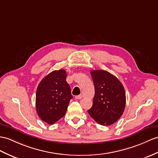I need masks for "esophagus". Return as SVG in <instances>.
<instances>
[{
    "mask_svg": "<svg viewBox=\"0 0 158 158\" xmlns=\"http://www.w3.org/2000/svg\"><path fill=\"white\" fill-rule=\"evenodd\" d=\"M82 98V95H78V96H76L75 97V98L77 99V100H80Z\"/></svg>",
    "mask_w": 158,
    "mask_h": 158,
    "instance_id": "1",
    "label": "esophagus"
}]
</instances>
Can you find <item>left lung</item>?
Instances as JSON below:
<instances>
[{
	"instance_id": "obj_1",
	"label": "left lung",
	"mask_w": 158,
	"mask_h": 158,
	"mask_svg": "<svg viewBox=\"0 0 158 158\" xmlns=\"http://www.w3.org/2000/svg\"><path fill=\"white\" fill-rule=\"evenodd\" d=\"M95 88L93 104L88 110L90 116L102 125L114 123L124 112L126 96L121 82L109 72L90 71Z\"/></svg>"
}]
</instances>
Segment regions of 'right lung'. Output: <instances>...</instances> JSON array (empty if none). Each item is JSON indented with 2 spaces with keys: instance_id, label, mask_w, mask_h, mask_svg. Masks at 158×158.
I'll return each mask as SVG.
<instances>
[{
  "instance_id": "obj_1",
  "label": "right lung",
  "mask_w": 158,
  "mask_h": 158,
  "mask_svg": "<svg viewBox=\"0 0 158 158\" xmlns=\"http://www.w3.org/2000/svg\"><path fill=\"white\" fill-rule=\"evenodd\" d=\"M66 76L64 70L53 71L45 76L37 86V113L42 121L49 125L54 124L64 116L72 98Z\"/></svg>"
}]
</instances>
